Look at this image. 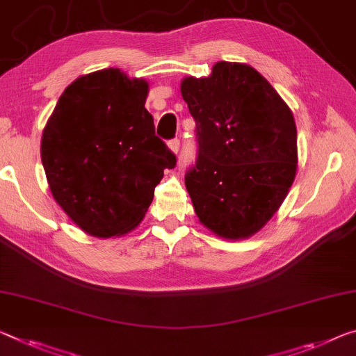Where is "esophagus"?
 <instances>
[{
	"instance_id": "34e87169",
	"label": "esophagus",
	"mask_w": 356,
	"mask_h": 356,
	"mask_svg": "<svg viewBox=\"0 0 356 356\" xmlns=\"http://www.w3.org/2000/svg\"><path fill=\"white\" fill-rule=\"evenodd\" d=\"M168 147L171 149V152H174V154H177L179 149H180V140H179L177 138L171 139V140H169V143H168Z\"/></svg>"
}]
</instances>
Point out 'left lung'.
<instances>
[{
    "label": "left lung",
    "instance_id": "obj_1",
    "mask_svg": "<svg viewBox=\"0 0 356 356\" xmlns=\"http://www.w3.org/2000/svg\"><path fill=\"white\" fill-rule=\"evenodd\" d=\"M180 92L196 122L198 158L185 187L200 222L244 239L277 212L295 180L296 123L257 70L218 61L209 77H185Z\"/></svg>",
    "mask_w": 356,
    "mask_h": 356
}]
</instances>
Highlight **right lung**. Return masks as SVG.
I'll return each mask as SVG.
<instances>
[{"mask_svg":"<svg viewBox=\"0 0 356 356\" xmlns=\"http://www.w3.org/2000/svg\"><path fill=\"white\" fill-rule=\"evenodd\" d=\"M149 83L117 67L81 76L61 93L42 131L49 188L86 233L112 238L136 228L176 155L155 136Z\"/></svg>","mask_w":356,"mask_h":356,"instance_id":"1","label":"right lung"}]
</instances>
